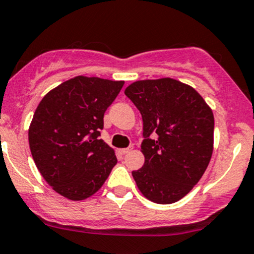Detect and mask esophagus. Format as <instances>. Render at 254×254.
<instances>
[{
	"label": "esophagus",
	"mask_w": 254,
	"mask_h": 254,
	"mask_svg": "<svg viewBox=\"0 0 254 254\" xmlns=\"http://www.w3.org/2000/svg\"><path fill=\"white\" fill-rule=\"evenodd\" d=\"M130 151H131V147H127V148H120L119 152L122 153V155H127V153H129Z\"/></svg>",
	"instance_id": "34e87169"
}]
</instances>
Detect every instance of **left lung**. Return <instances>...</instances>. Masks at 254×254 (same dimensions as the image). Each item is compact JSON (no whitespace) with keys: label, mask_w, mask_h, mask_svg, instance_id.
<instances>
[{"label":"left lung","mask_w":254,"mask_h":254,"mask_svg":"<svg viewBox=\"0 0 254 254\" xmlns=\"http://www.w3.org/2000/svg\"><path fill=\"white\" fill-rule=\"evenodd\" d=\"M125 96L143 122L145 163L132 171L137 188L153 203H176L193 189L210 162L211 109L193 87L173 78L136 81Z\"/></svg>","instance_id":"8db88e82"}]
</instances>
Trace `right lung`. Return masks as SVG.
I'll return each instance as SVG.
<instances>
[{"label":"right lung","instance_id":"add662e5","mask_svg":"<svg viewBox=\"0 0 254 254\" xmlns=\"http://www.w3.org/2000/svg\"><path fill=\"white\" fill-rule=\"evenodd\" d=\"M123 86L77 76L49 92L34 113L28 132L33 160L49 186L70 200L93 195L117 165L114 150L99 136Z\"/></svg>","mask_w":254,"mask_h":254}]
</instances>
